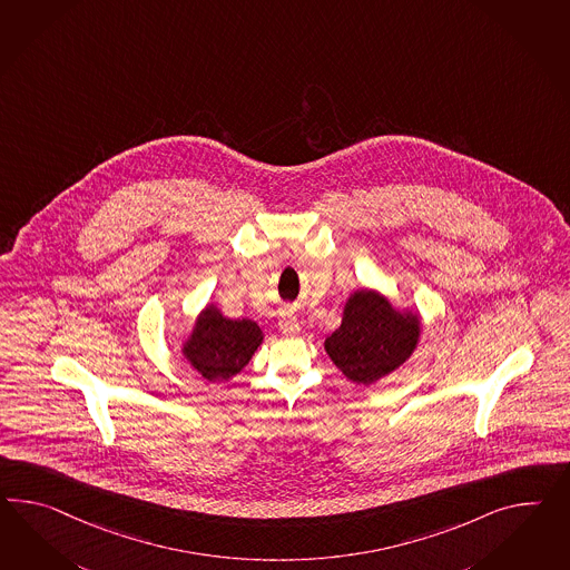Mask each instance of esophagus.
Instances as JSON below:
<instances>
[{"instance_id":"1","label":"esophagus","mask_w":570,"mask_h":570,"mask_svg":"<svg viewBox=\"0 0 570 570\" xmlns=\"http://www.w3.org/2000/svg\"><path fill=\"white\" fill-rule=\"evenodd\" d=\"M278 331L283 335L297 336L302 328H299V321L293 316L292 312H283L281 318H278Z\"/></svg>"}]
</instances>
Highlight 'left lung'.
I'll return each mask as SVG.
<instances>
[{"instance_id":"obj_1","label":"left lung","mask_w":570,"mask_h":570,"mask_svg":"<svg viewBox=\"0 0 570 570\" xmlns=\"http://www.w3.org/2000/svg\"><path fill=\"white\" fill-rule=\"evenodd\" d=\"M422 316L396 307L379 289H355L343 306L341 326L326 336L324 351L355 384H376L393 374L417 350Z\"/></svg>"}]
</instances>
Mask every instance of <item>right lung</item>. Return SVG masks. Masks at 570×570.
I'll return each mask as SVG.
<instances>
[{
	"label": "right lung",
	"mask_w": 570,
	"mask_h": 570,
	"mask_svg": "<svg viewBox=\"0 0 570 570\" xmlns=\"http://www.w3.org/2000/svg\"><path fill=\"white\" fill-rule=\"evenodd\" d=\"M261 326L249 318H227L217 304H206L181 336L179 353L208 382H225L239 374L263 345Z\"/></svg>",
	"instance_id": "right-lung-1"
}]
</instances>
